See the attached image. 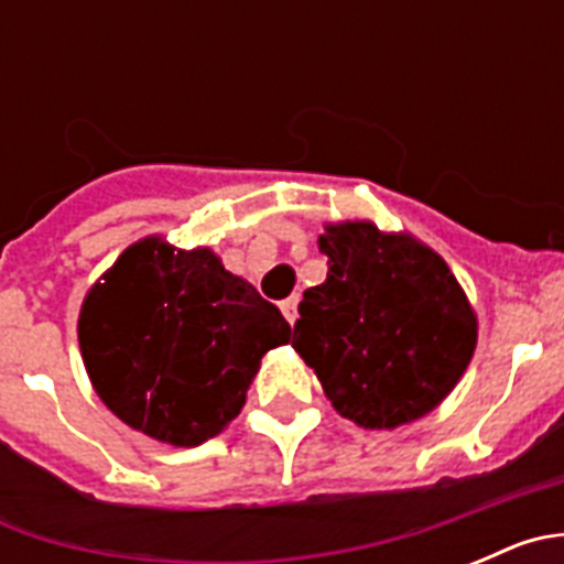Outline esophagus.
<instances>
[{"instance_id":"obj_1","label":"esophagus","mask_w":564,"mask_h":564,"mask_svg":"<svg viewBox=\"0 0 564 564\" xmlns=\"http://www.w3.org/2000/svg\"><path fill=\"white\" fill-rule=\"evenodd\" d=\"M296 305H299V296H296V293H293V296H288L285 302H282V305H279V307H282V313H285L288 322H291V325H296V316H299V313H296Z\"/></svg>"}]
</instances>
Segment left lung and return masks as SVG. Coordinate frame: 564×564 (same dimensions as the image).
Here are the masks:
<instances>
[{
    "instance_id": "left-lung-1",
    "label": "left lung",
    "mask_w": 564,
    "mask_h": 564,
    "mask_svg": "<svg viewBox=\"0 0 564 564\" xmlns=\"http://www.w3.org/2000/svg\"><path fill=\"white\" fill-rule=\"evenodd\" d=\"M318 251L327 279L299 302L291 344L338 415L395 430L435 410L477 344V316L449 265L372 223L327 226Z\"/></svg>"
}]
</instances>
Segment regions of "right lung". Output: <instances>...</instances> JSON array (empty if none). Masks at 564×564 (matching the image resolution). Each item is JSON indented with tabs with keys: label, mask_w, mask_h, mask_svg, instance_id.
<instances>
[{
	"label": "right lung",
	"mask_w": 564,
	"mask_h": 564,
	"mask_svg": "<svg viewBox=\"0 0 564 564\" xmlns=\"http://www.w3.org/2000/svg\"><path fill=\"white\" fill-rule=\"evenodd\" d=\"M291 325L208 248L161 237L129 246L89 288L78 316L84 367L127 426L200 446L239 415L268 350Z\"/></svg>",
	"instance_id": "obj_1"
}]
</instances>
